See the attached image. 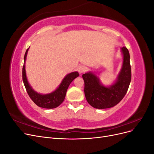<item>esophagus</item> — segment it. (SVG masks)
<instances>
[{
    "label": "esophagus",
    "mask_w": 154,
    "mask_h": 154,
    "mask_svg": "<svg viewBox=\"0 0 154 154\" xmlns=\"http://www.w3.org/2000/svg\"><path fill=\"white\" fill-rule=\"evenodd\" d=\"M86 71H87V67L85 66H83V65H81V66H80L78 67V71L80 74L85 72Z\"/></svg>",
    "instance_id": "34e87169"
}]
</instances>
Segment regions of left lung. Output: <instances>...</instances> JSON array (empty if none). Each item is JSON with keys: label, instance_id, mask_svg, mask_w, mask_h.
I'll return each instance as SVG.
<instances>
[{"label": "left lung", "instance_id": "8db88e82", "mask_svg": "<svg viewBox=\"0 0 154 154\" xmlns=\"http://www.w3.org/2000/svg\"><path fill=\"white\" fill-rule=\"evenodd\" d=\"M123 62L117 81L109 87L102 85L95 74L89 72L82 75L85 82L84 92L87 102L98 109H109L119 103L127 94L131 82L130 54L127 48H122Z\"/></svg>", "mask_w": 154, "mask_h": 154}]
</instances>
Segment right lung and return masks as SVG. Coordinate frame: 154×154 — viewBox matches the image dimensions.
<instances>
[{
  "instance_id": "add662e5",
  "label": "right lung",
  "mask_w": 154,
  "mask_h": 154,
  "mask_svg": "<svg viewBox=\"0 0 154 154\" xmlns=\"http://www.w3.org/2000/svg\"><path fill=\"white\" fill-rule=\"evenodd\" d=\"M28 49L26 51L24 55V63L22 67V80L26 91L30 98L37 106L45 109H54L56 107L58 106L63 101L69 85L74 80V79H75L79 76V74L78 72H73L67 74L63 78L61 84L60 85L57 89L53 92L45 95L38 94L32 89L27 80L25 62Z\"/></svg>"
}]
</instances>
